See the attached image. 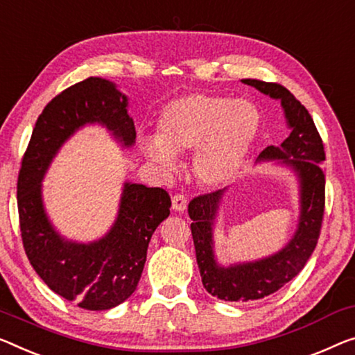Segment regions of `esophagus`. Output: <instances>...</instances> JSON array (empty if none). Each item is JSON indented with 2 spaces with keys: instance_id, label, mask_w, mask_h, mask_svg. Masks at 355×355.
I'll list each match as a JSON object with an SVG mask.
<instances>
[{
  "instance_id": "obj_1",
  "label": "esophagus",
  "mask_w": 355,
  "mask_h": 355,
  "mask_svg": "<svg viewBox=\"0 0 355 355\" xmlns=\"http://www.w3.org/2000/svg\"><path fill=\"white\" fill-rule=\"evenodd\" d=\"M172 209L175 211L187 210V198L183 194H175L172 198Z\"/></svg>"
}]
</instances>
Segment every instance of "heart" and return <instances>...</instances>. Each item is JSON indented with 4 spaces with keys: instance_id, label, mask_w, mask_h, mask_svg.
Wrapping results in <instances>:
<instances>
[{
    "instance_id": "1",
    "label": "heart",
    "mask_w": 355,
    "mask_h": 355,
    "mask_svg": "<svg viewBox=\"0 0 355 355\" xmlns=\"http://www.w3.org/2000/svg\"><path fill=\"white\" fill-rule=\"evenodd\" d=\"M260 130V111L245 98L189 94L172 100L157 121V135L141 140L146 157L172 168L173 156L194 151V172L209 187L239 172Z\"/></svg>"
}]
</instances>
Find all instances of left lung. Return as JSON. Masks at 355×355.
I'll list each match as a JSON object with an SVG mask.
<instances>
[{
    "mask_svg": "<svg viewBox=\"0 0 355 355\" xmlns=\"http://www.w3.org/2000/svg\"><path fill=\"white\" fill-rule=\"evenodd\" d=\"M271 98L280 100L290 135L280 146H268L258 161H279L295 172L300 183V218L292 239L279 252L255 261L221 266L214 252V225L226 189L194 198L188 205L191 234L202 284L211 296L225 301H257L290 282L313 255L320 236L325 209L324 144L309 111L277 83L242 79Z\"/></svg>",
    "mask_w": 355,
    "mask_h": 355,
    "instance_id": "left-lung-1",
    "label": "left lung"
}]
</instances>
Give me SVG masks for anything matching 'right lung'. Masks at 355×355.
I'll return each mask as SVG.
<instances>
[{"mask_svg":"<svg viewBox=\"0 0 355 355\" xmlns=\"http://www.w3.org/2000/svg\"><path fill=\"white\" fill-rule=\"evenodd\" d=\"M127 97L116 84L87 78L65 89L42 110L17 182L20 232L26 257L52 292L89 311H105L135 292L155 230L171 214L162 188L124 183L118 216L102 239L81 244L55 231L42 204L41 182L60 146L86 124H102L124 148L135 144Z\"/></svg>","mask_w":355,"mask_h":355,"instance_id":"add662e5","label":"right lung"}]
</instances>
